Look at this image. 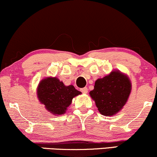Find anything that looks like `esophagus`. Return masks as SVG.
<instances>
[{
  "mask_svg": "<svg viewBox=\"0 0 157 157\" xmlns=\"http://www.w3.org/2000/svg\"><path fill=\"white\" fill-rule=\"evenodd\" d=\"M80 91H82V92L83 93V94H87V93H88V89H87V88H86V87L82 88V89H81Z\"/></svg>",
  "mask_w": 157,
  "mask_h": 157,
  "instance_id": "1",
  "label": "esophagus"
}]
</instances>
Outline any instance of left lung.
I'll use <instances>...</instances> for the list:
<instances>
[{"instance_id":"obj_1","label":"left lung","mask_w":157,"mask_h":157,"mask_svg":"<svg viewBox=\"0 0 157 157\" xmlns=\"http://www.w3.org/2000/svg\"><path fill=\"white\" fill-rule=\"evenodd\" d=\"M131 88L128 76L114 70L102 78L97 79L89 94L94 100L99 112L104 116L111 117L121 111L125 105Z\"/></svg>"}]
</instances>
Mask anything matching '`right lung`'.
I'll return each mask as SVG.
<instances>
[{"label":"right lung","mask_w":157,"mask_h":157,"mask_svg":"<svg viewBox=\"0 0 157 157\" xmlns=\"http://www.w3.org/2000/svg\"><path fill=\"white\" fill-rule=\"evenodd\" d=\"M72 85L65 86L56 77H45L40 81L37 96L45 109L53 115L64 114L71 104L74 97L80 94Z\"/></svg>","instance_id":"obj_1"}]
</instances>
